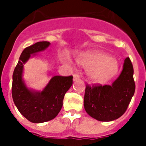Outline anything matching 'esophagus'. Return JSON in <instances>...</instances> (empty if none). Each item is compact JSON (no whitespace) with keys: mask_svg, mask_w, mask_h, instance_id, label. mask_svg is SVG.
Returning <instances> with one entry per match:
<instances>
[{"mask_svg":"<svg viewBox=\"0 0 146 146\" xmlns=\"http://www.w3.org/2000/svg\"><path fill=\"white\" fill-rule=\"evenodd\" d=\"M80 79V76L78 74H74L73 75V80L74 81H76V80H78Z\"/></svg>","mask_w":146,"mask_h":146,"instance_id":"esophagus-1","label":"esophagus"}]
</instances>
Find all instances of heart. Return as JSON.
<instances>
[{
  "label": "heart",
  "instance_id": "obj_1",
  "mask_svg": "<svg viewBox=\"0 0 146 146\" xmlns=\"http://www.w3.org/2000/svg\"><path fill=\"white\" fill-rule=\"evenodd\" d=\"M78 62L81 66L88 68V75L91 80L98 83L111 78L119 68V64L115 58L99 51L82 56Z\"/></svg>",
  "mask_w": 146,
  "mask_h": 146
}]
</instances>
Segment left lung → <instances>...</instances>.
Wrapping results in <instances>:
<instances>
[{"mask_svg": "<svg viewBox=\"0 0 146 146\" xmlns=\"http://www.w3.org/2000/svg\"><path fill=\"white\" fill-rule=\"evenodd\" d=\"M135 89L133 65L127 57L121 73L111 85L87 84L84 97L85 111L98 121L115 120L126 111Z\"/></svg>", "mask_w": 146, "mask_h": 146, "instance_id": "obj_1", "label": "left lung"}]
</instances>
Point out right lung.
<instances>
[{
    "instance_id": "add662e5",
    "label": "right lung",
    "mask_w": 146,
    "mask_h": 146,
    "mask_svg": "<svg viewBox=\"0 0 146 146\" xmlns=\"http://www.w3.org/2000/svg\"><path fill=\"white\" fill-rule=\"evenodd\" d=\"M48 42H39L26 47L20 55L13 74L12 96L20 113L32 123H42L54 119L61 110L66 92L73 84V76H56L42 92H33L23 80V65L31 54L43 51Z\"/></svg>"
}]
</instances>
